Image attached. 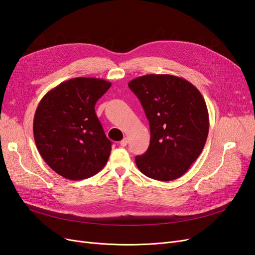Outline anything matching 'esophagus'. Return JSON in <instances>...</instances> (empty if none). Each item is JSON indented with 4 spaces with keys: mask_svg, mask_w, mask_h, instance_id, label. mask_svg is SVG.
Instances as JSON below:
<instances>
[{
    "mask_svg": "<svg viewBox=\"0 0 255 255\" xmlns=\"http://www.w3.org/2000/svg\"><path fill=\"white\" fill-rule=\"evenodd\" d=\"M128 144V138L126 137V138H123V139L120 141V145H122V146H126Z\"/></svg>",
    "mask_w": 255,
    "mask_h": 255,
    "instance_id": "1",
    "label": "esophagus"
}]
</instances>
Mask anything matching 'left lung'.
<instances>
[{
    "instance_id": "obj_1",
    "label": "left lung",
    "mask_w": 255,
    "mask_h": 255,
    "mask_svg": "<svg viewBox=\"0 0 255 255\" xmlns=\"http://www.w3.org/2000/svg\"><path fill=\"white\" fill-rule=\"evenodd\" d=\"M150 125V144L136 156L138 169L157 181L182 176L201 154L210 119L204 99L188 81L170 74H148L128 83Z\"/></svg>"
}]
</instances>
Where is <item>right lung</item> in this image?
I'll return each instance as SVG.
<instances>
[{
	"label": "right lung",
	"instance_id": "obj_1",
	"mask_svg": "<svg viewBox=\"0 0 255 255\" xmlns=\"http://www.w3.org/2000/svg\"><path fill=\"white\" fill-rule=\"evenodd\" d=\"M112 83L75 78L47 92L37 106L33 132L40 155L68 180H84L101 171L112 151L95 105Z\"/></svg>",
	"mask_w": 255,
	"mask_h": 255
}]
</instances>
